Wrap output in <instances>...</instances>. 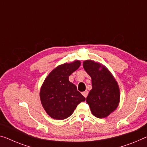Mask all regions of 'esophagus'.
<instances>
[{"label": "esophagus", "instance_id": "obj_1", "mask_svg": "<svg viewBox=\"0 0 147 147\" xmlns=\"http://www.w3.org/2000/svg\"><path fill=\"white\" fill-rule=\"evenodd\" d=\"M88 93H89V92H88L87 91H85L82 92V94L85 97V98H86V97H87V95H88Z\"/></svg>", "mask_w": 147, "mask_h": 147}]
</instances>
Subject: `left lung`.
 <instances>
[{"label":"left lung","mask_w":147,"mask_h":147,"mask_svg":"<svg viewBox=\"0 0 147 147\" xmlns=\"http://www.w3.org/2000/svg\"><path fill=\"white\" fill-rule=\"evenodd\" d=\"M83 66L92 79L87 102L94 116L106 118L118 106L120 94L118 83L107 67L98 63L86 60Z\"/></svg>","instance_id":"8db88e82"}]
</instances>
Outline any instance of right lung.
<instances>
[{
  "label": "right lung",
  "mask_w": 147,
  "mask_h": 147,
  "mask_svg": "<svg viewBox=\"0 0 147 147\" xmlns=\"http://www.w3.org/2000/svg\"><path fill=\"white\" fill-rule=\"evenodd\" d=\"M76 60L56 67L47 76L40 91V98L45 111L51 118L64 119L73 114L77 106L85 98L69 81V76L79 68Z\"/></svg>",
  "instance_id": "1"
}]
</instances>
